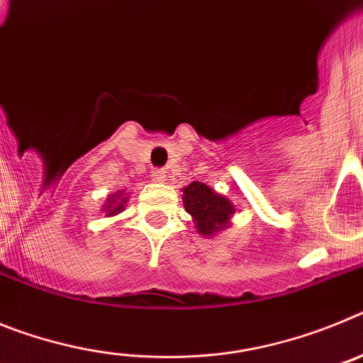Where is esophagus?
<instances>
[{"label":"esophagus","mask_w":363,"mask_h":363,"mask_svg":"<svg viewBox=\"0 0 363 363\" xmlns=\"http://www.w3.org/2000/svg\"><path fill=\"white\" fill-rule=\"evenodd\" d=\"M152 178L156 179V182H163V179H165V169H162V167H154Z\"/></svg>","instance_id":"34e87169"}]
</instances>
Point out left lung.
<instances>
[{
    "mask_svg": "<svg viewBox=\"0 0 363 363\" xmlns=\"http://www.w3.org/2000/svg\"><path fill=\"white\" fill-rule=\"evenodd\" d=\"M185 211L194 218L198 233L213 236L214 233L227 229L234 205L227 198L214 192L200 182H192L184 189Z\"/></svg>",
    "mask_w": 363,
    "mask_h": 363,
    "instance_id": "1",
    "label": "left lung"
}]
</instances>
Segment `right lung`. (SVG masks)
I'll use <instances>...</instances> for the list:
<instances>
[{"mask_svg": "<svg viewBox=\"0 0 363 363\" xmlns=\"http://www.w3.org/2000/svg\"><path fill=\"white\" fill-rule=\"evenodd\" d=\"M120 196H121V194H120ZM125 201H127V198H121V200L118 201L116 196H111V198H108V203L105 205V213H107L108 216H114V214H118L121 209H123Z\"/></svg>", "mask_w": 363, "mask_h": 363, "instance_id": "obj_1", "label": "right lung"}]
</instances>
